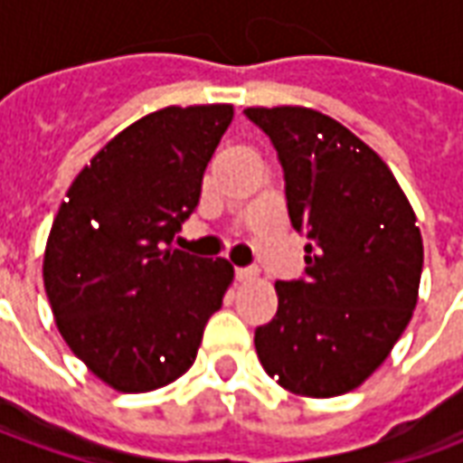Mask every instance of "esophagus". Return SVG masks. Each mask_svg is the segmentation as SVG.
Segmentation results:
<instances>
[{
  "instance_id": "obj_1",
  "label": "esophagus",
  "mask_w": 463,
  "mask_h": 463,
  "mask_svg": "<svg viewBox=\"0 0 463 463\" xmlns=\"http://www.w3.org/2000/svg\"><path fill=\"white\" fill-rule=\"evenodd\" d=\"M235 278L241 282H250L258 278V270L255 268H235Z\"/></svg>"
}]
</instances>
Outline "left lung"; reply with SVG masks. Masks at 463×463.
<instances>
[{"instance_id": "1", "label": "left lung", "mask_w": 463, "mask_h": 463, "mask_svg": "<svg viewBox=\"0 0 463 463\" xmlns=\"http://www.w3.org/2000/svg\"><path fill=\"white\" fill-rule=\"evenodd\" d=\"M275 146L305 278L278 280V312L255 330L265 372L302 397H340L387 359L417 307L424 245L387 163L330 116L245 109Z\"/></svg>"}]
</instances>
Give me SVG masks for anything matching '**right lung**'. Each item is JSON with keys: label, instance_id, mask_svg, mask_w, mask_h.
<instances>
[{"label": "right lung", "instance_id": "right-lung-1", "mask_svg": "<svg viewBox=\"0 0 463 463\" xmlns=\"http://www.w3.org/2000/svg\"><path fill=\"white\" fill-rule=\"evenodd\" d=\"M232 106H168L96 153L56 213L44 288L76 357L118 392H151L195 362L232 282L225 258L171 248L201 201Z\"/></svg>", "mask_w": 463, "mask_h": 463}]
</instances>
